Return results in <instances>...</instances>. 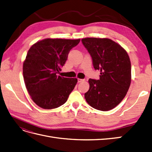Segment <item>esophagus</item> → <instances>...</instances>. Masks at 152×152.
Masks as SVG:
<instances>
[{
  "label": "esophagus",
  "instance_id": "esophagus-1",
  "mask_svg": "<svg viewBox=\"0 0 152 152\" xmlns=\"http://www.w3.org/2000/svg\"><path fill=\"white\" fill-rule=\"evenodd\" d=\"M77 81H78V82H79V83H80V82H83V81H84V79H77Z\"/></svg>",
  "mask_w": 152,
  "mask_h": 152
}]
</instances>
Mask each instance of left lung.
<instances>
[{
	"mask_svg": "<svg viewBox=\"0 0 152 152\" xmlns=\"http://www.w3.org/2000/svg\"><path fill=\"white\" fill-rule=\"evenodd\" d=\"M82 42L90 54L95 70H100L99 80L89 79L85 93L91 107L108 111L125 97L131 82L129 57L120 45L109 39L85 38Z\"/></svg>",
	"mask_w": 152,
	"mask_h": 152,
	"instance_id": "left-lung-1",
	"label": "left lung"
}]
</instances>
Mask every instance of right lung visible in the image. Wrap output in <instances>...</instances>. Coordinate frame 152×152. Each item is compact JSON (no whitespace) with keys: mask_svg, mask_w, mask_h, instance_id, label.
Here are the masks:
<instances>
[{"mask_svg":"<svg viewBox=\"0 0 152 152\" xmlns=\"http://www.w3.org/2000/svg\"><path fill=\"white\" fill-rule=\"evenodd\" d=\"M80 39H45L28 50L23 66L25 84L34 103L44 109L65 103L77 84L76 78L58 75L70 50Z\"/></svg>","mask_w":152,"mask_h":152,"instance_id":"1","label":"right lung"}]
</instances>
